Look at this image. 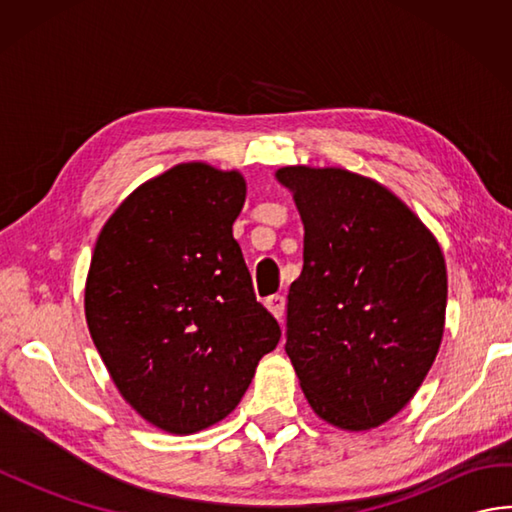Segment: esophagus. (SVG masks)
Listing matches in <instances>:
<instances>
[{
	"mask_svg": "<svg viewBox=\"0 0 512 512\" xmlns=\"http://www.w3.org/2000/svg\"><path fill=\"white\" fill-rule=\"evenodd\" d=\"M266 308H268L270 314H273L275 319L281 321V317H284V310H286V299L281 297V295L268 297V299H266Z\"/></svg>",
	"mask_w": 512,
	"mask_h": 512,
	"instance_id": "34e87169",
	"label": "esophagus"
}]
</instances>
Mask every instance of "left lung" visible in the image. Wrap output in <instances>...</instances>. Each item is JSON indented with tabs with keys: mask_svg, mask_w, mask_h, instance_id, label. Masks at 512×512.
I'll return each instance as SVG.
<instances>
[{
	"mask_svg": "<svg viewBox=\"0 0 512 512\" xmlns=\"http://www.w3.org/2000/svg\"><path fill=\"white\" fill-rule=\"evenodd\" d=\"M303 222L286 354L321 420L367 431L394 418L436 361L447 312L438 239L383 184L341 167H281Z\"/></svg>",
	"mask_w": 512,
	"mask_h": 512,
	"instance_id": "obj_1",
	"label": "left lung"
}]
</instances>
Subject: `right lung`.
Segmentation results:
<instances>
[{
	"label": "right lung",
	"instance_id": "obj_1",
	"mask_svg": "<svg viewBox=\"0 0 512 512\" xmlns=\"http://www.w3.org/2000/svg\"><path fill=\"white\" fill-rule=\"evenodd\" d=\"M244 200L239 171L182 162L129 193L96 239L92 341L125 402L176 436L224 420L281 339L233 239Z\"/></svg>",
	"mask_w": 512,
	"mask_h": 512
}]
</instances>
